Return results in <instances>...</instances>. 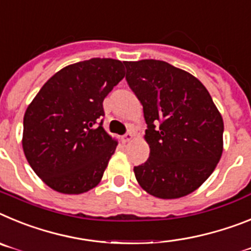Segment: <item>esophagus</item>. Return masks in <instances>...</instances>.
Segmentation results:
<instances>
[{"label": "esophagus", "mask_w": 251, "mask_h": 251, "mask_svg": "<svg viewBox=\"0 0 251 251\" xmlns=\"http://www.w3.org/2000/svg\"><path fill=\"white\" fill-rule=\"evenodd\" d=\"M134 138V135H132V132H126L125 135H124L123 138V141L124 143H128V141H131V139Z\"/></svg>", "instance_id": "obj_1"}]
</instances>
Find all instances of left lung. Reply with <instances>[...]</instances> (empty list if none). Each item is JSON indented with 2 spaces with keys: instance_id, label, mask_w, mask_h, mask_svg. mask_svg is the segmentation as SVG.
<instances>
[{
  "instance_id": "1",
  "label": "left lung",
  "mask_w": 251,
  "mask_h": 251,
  "mask_svg": "<svg viewBox=\"0 0 251 251\" xmlns=\"http://www.w3.org/2000/svg\"><path fill=\"white\" fill-rule=\"evenodd\" d=\"M126 80L143 104L149 159L134 168L144 191L184 197L215 171L224 150V120L206 87L163 60L124 62Z\"/></svg>"
}]
</instances>
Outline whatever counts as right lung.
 <instances>
[{
	"label": "right lung",
	"instance_id": "right-lung-1",
	"mask_svg": "<svg viewBox=\"0 0 251 251\" xmlns=\"http://www.w3.org/2000/svg\"><path fill=\"white\" fill-rule=\"evenodd\" d=\"M125 77L124 63L92 58L67 65L41 87L24 116L23 149L50 188L80 195L95 188L117 147L106 132L104 97Z\"/></svg>",
	"mask_w": 251,
	"mask_h": 251
}]
</instances>
